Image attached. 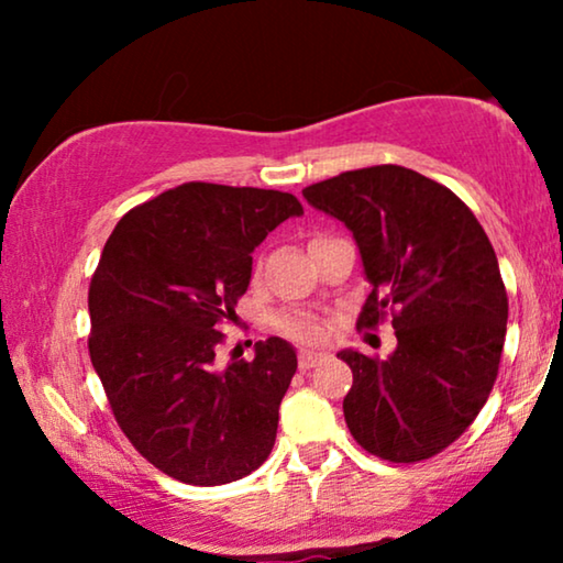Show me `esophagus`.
<instances>
[{"instance_id": "esophagus-1", "label": "esophagus", "mask_w": 563, "mask_h": 563, "mask_svg": "<svg viewBox=\"0 0 563 563\" xmlns=\"http://www.w3.org/2000/svg\"><path fill=\"white\" fill-rule=\"evenodd\" d=\"M325 358H328L325 353H314V351H299V368H302V372H310L312 366L322 364V361H325Z\"/></svg>"}]
</instances>
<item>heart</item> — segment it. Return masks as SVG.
Returning <instances> with one entry per match:
<instances>
[{"mask_svg":"<svg viewBox=\"0 0 563 563\" xmlns=\"http://www.w3.org/2000/svg\"><path fill=\"white\" fill-rule=\"evenodd\" d=\"M274 325L282 335H287L289 341L297 343H320L325 338V325L312 314L302 312H282L274 318Z\"/></svg>","mask_w":563,"mask_h":563,"instance_id":"b5f03b06","label":"heart"}]
</instances>
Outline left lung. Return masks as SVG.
<instances>
[{
    "mask_svg": "<svg viewBox=\"0 0 563 563\" xmlns=\"http://www.w3.org/2000/svg\"><path fill=\"white\" fill-rule=\"evenodd\" d=\"M356 238L372 284L358 328L391 312V356L338 353L353 372L345 426L374 456L415 464L456 441L495 387L507 291L474 212L449 187L384 164L302 189Z\"/></svg>",
    "mask_w": 563,
    "mask_h": 563,
    "instance_id": "1",
    "label": "left lung"
}]
</instances>
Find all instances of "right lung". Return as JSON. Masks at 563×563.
Wrapping results in <instances>:
<instances>
[{
    "mask_svg": "<svg viewBox=\"0 0 563 563\" xmlns=\"http://www.w3.org/2000/svg\"><path fill=\"white\" fill-rule=\"evenodd\" d=\"M295 214L287 191L187 181L107 238L89 284L91 366L135 451L184 484L243 479L274 449L295 349L268 338L225 368L214 351L251 284V253Z\"/></svg>",
    "mask_w": 563,
    "mask_h": 563,
    "instance_id": "add662e5",
    "label": "right lung"
}]
</instances>
